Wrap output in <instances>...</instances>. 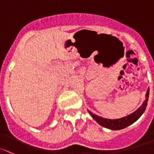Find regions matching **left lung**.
<instances>
[{
  "instance_id": "left-lung-1",
  "label": "left lung",
  "mask_w": 154,
  "mask_h": 154,
  "mask_svg": "<svg viewBox=\"0 0 154 154\" xmlns=\"http://www.w3.org/2000/svg\"><path fill=\"white\" fill-rule=\"evenodd\" d=\"M145 100L143 102L142 105L137 110H136L132 114H129V115L124 116V117L120 118V119H109L103 118L102 116H99L96 114H93L91 111H88V113L90 115L93 117V119L100 124V125L103 127L106 128L111 129V130H121L125 128L128 127L130 125H131L135 122L142 115L144 112H145V109H146L147 105H148V97H149V88H148L145 94Z\"/></svg>"
}]
</instances>
